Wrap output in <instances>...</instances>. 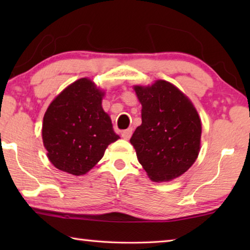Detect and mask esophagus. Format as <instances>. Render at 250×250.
<instances>
[{
  "instance_id": "1",
  "label": "esophagus",
  "mask_w": 250,
  "mask_h": 250,
  "mask_svg": "<svg viewBox=\"0 0 250 250\" xmlns=\"http://www.w3.org/2000/svg\"><path fill=\"white\" fill-rule=\"evenodd\" d=\"M122 138L125 139V140H129V139L131 138V135H132V129H128V130H125L122 131Z\"/></svg>"
}]
</instances>
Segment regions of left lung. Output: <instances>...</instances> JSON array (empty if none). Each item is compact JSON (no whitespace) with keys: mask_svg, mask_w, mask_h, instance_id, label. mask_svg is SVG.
Masks as SVG:
<instances>
[{"mask_svg":"<svg viewBox=\"0 0 250 250\" xmlns=\"http://www.w3.org/2000/svg\"><path fill=\"white\" fill-rule=\"evenodd\" d=\"M142 124L130 139L150 179L167 182L193 166L201 146L202 125L193 104L166 80L134 86Z\"/></svg>","mask_w":250,"mask_h":250,"instance_id":"obj_1","label":"left lung"}]
</instances>
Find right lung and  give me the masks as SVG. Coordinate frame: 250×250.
I'll return each instance as SVG.
<instances>
[{
    "label": "right lung",
    "mask_w": 250,
    "mask_h": 250,
    "mask_svg": "<svg viewBox=\"0 0 250 250\" xmlns=\"http://www.w3.org/2000/svg\"><path fill=\"white\" fill-rule=\"evenodd\" d=\"M104 92L88 78L76 80L49 104L44 116L43 142L58 170L83 175L117 141L110 117L104 111Z\"/></svg>",
    "instance_id": "1"
}]
</instances>
